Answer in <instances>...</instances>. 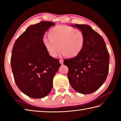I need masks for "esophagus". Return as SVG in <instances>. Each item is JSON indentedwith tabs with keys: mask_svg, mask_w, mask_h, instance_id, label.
<instances>
[{
	"mask_svg": "<svg viewBox=\"0 0 121 121\" xmlns=\"http://www.w3.org/2000/svg\"><path fill=\"white\" fill-rule=\"evenodd\" d=\"M63 60H60V64H61V65H63Z\"/></svg>",
	"mask_w": 121,
	"mask_h": 121,
	"instance_id": "obj_1",
	"label": "esophagus"
}]
</instances>
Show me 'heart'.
<instances>
[{
	"mask_svg": "<svg viewBox=\"0 0 121 121\" xmlns=\"http://www.w3.org/2000/svg\"><path fill=\"white\" fill-rule=\"evenodd\" d=\"M49 39H43L42 43L48 54L52 57L58 52L69 58L78 56L84 48L85 37L79 29L67 25H58L48 31Z\"/></svg>",
	"mask_w": 121,
	"mask_h": 121,
	"instance_id": "heart-1",
	"label": "heart"
}]
</instances>
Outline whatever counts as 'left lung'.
<instances>
[{"label":"left lung","mask_w":121,"mask_h":121,"mask_svg":"<svg viewBox=\"0 0 121 121\" xmlns=\"http://www.w3.org/2000/svg\"><path fill=\"white\" fill-rule=\"evenodd\" d=\"M85 37L82 51L76 57L64 60L68 68L67 76L72 87L79 93L88 94L97 91L108 76L109 54L103 37L85 24H77Z\"/></svg>","instance_id":"left-lung-1"}]
</instances>
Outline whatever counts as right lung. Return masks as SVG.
Returning <instances> with one entry per match:
<instances>
[{
  "label": "right lung",
  "mask_w": 121,
  "mask_h": 121,
  "mask_svg": "<svg viewBox=\"0 0 121 121\" xmlns=\"http://www.w3.org/2000/svg\"><path fill=\"white\" fill-rule=\"evenodd\" d=\"M53 25L47 21L30 25L13 45L11 65L14 81L21 92L31 98H42L49 94L61 66L42 43L45 32Z\"/></svg>",
  "instance_id": "right-lung-1"
}]
</instances>
